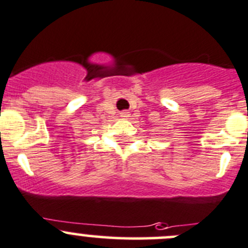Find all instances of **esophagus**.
<instances>
[{"mask_svg": "<svg viewBox=\"0 0 248 248\" xmlns=\"http://www.w3.org/2000/svg\"><path fill=\"white\" fill-rule=\"evenodd\" d=\"M121 117H124V119H127V117H129V112L128 111H122L121 112Z\"/></svg>", "mask_w": 248, "mask_h": 248, "instance_id": "34e87169", "label": "esophagus"}]
</instances>
